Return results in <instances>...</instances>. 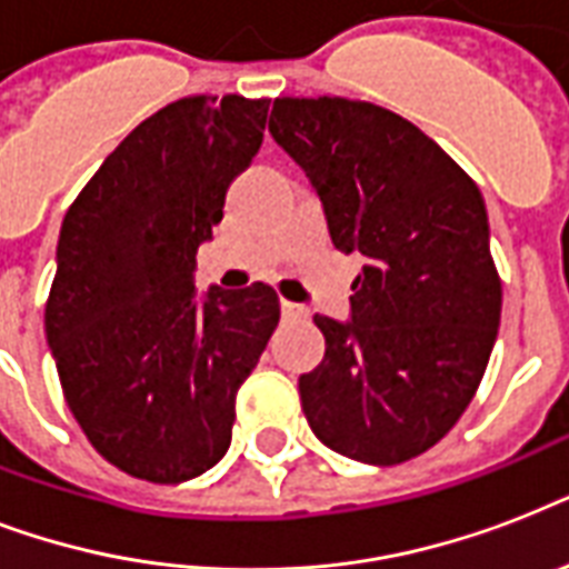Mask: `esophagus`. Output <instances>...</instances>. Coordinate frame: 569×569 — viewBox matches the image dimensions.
I'll list each match as a JSON object with an SVG mask.
<instances>
[{
    "label": "esophagus",
    "instance_id": "obj_1",
    "mask_svg": "<svg viewBox=\"0 0 569 569\" xmlns=\"http://www.w3.org/2000/svg\"><path fill=\"white\" fill-rule=\"evenodd\" d=\"M280 310H283V319H289V321L307 319V316H310V312H307V307H301V303H292V301L280 303Z\"/></svg>",
    "mask_w": 569,
    "mask_h": 569
}]
</instances>
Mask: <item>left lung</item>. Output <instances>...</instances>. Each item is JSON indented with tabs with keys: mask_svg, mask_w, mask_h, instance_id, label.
I'll return each mask as SVG.
<instances>
[{
	"mask_svg": "<svg viewBox=\"0 0 569 569\" xmlns=\"http://www.w3.org/2000/svg\"><path fill=\"white\" fill-rule=\"evenodd\" d=\"M268 132L319 194L333 248L366 257L351 319L316 316L325 360L298 380L303 416L346 458L405 463L451 431L493 351L502 283L485 197L372 102L280 97Z\"/></svg>",
	"mask_w": 569,
	"mask_h": 569,
	"instance_id": "left-lung-1",
	"label": "left lung"
}]
</instances>
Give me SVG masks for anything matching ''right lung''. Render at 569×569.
<instances>
[{
	"label": "right lung",
	"mask_w": 569,
	"mask_h": 569,
	"mask_svg": "<svg viewBox=\"0 0 569 569\" xmlns=\"http://www.w3.org/2000/svg\"><path fill=\"white\" fill-rule=\"evenodd\" d=\"M271 100L186 97L138 123L67 209L47 342L84 437L129 476L180 485L227 455L236 392L277 292L194 289L197 248L262 144Z\"/></svg>",
	"instance_id": "obj_1"
}]
</instances>
